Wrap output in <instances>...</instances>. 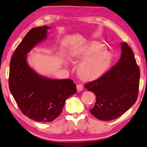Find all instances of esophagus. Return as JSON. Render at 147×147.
Segmentation results:
<instances>
[{"label": "esophagus", "instance_id": "1", "mask_svg": "<svg viewBox=\"0 0 147 147\" xmlns=\"http://www.w3.org/2000/svg\"><path fill=\"white\" fill-rule=\"evenodd\" d=\"M83 89V86L81 84H77V90L78 91H81Z\"/></svg>", "mask_w": 147, "mask_h": 147}]
</instances>
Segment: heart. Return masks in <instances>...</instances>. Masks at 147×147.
Segmentation results:
<instances>
[{"mask_svg": "<svg viewBox=\"0 0 147 147\" xmlns=\"http://www.w3.org/2000/svg\"><path fill=\"white\" fill-rule=\"evenodd\" d=\"M93 51L88 49L83 54V57L88 56L77 67V74L84 80L96 79L103 76L111 64L113 57L109 52L104 51L91 55Z\"/></svg>", "mask_w": 147, "mask_h": 147, "instance_id": "b5f03b06", "label": "heart"}]
</instances>
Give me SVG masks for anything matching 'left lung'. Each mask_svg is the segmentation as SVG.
Returning a JSON list of instances; mask_svg holds the SVG:
<instances>
[{"mask_svg":"<svg viewBox=\"0 0 147 147\" xmlns=\"http://www.w3.org/2000/svg\"><path fill=\"white\" fill-rule=\"evenodd\" d=\"M118 62L98 79L84 85L95 94V106L90 110L98 120H112L126 112L136 101L140 71L132 49L121 43Z\"/></svg>","mask_w":147,"mask_h":147,"instance_id":"8db88e82","label":"left lung"}]
</instances>
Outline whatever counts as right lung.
<instances>
[{
  "instance_id": "obj_1",
  "label": "right lung",
  "mask_w": 147,
  "mask_h": 147,
  "mask_svg": "<svg viewBox=\"0 0 147 147\" xmlns=\"http://www.w3.org/2000/svg\"><path fill=\"white\" fill-rule=\"evenodd\" d=\"M49 26L30 29L11 58L9 87L24 115L39 122H50L62 112L65 101L77 92L71 79H51L37 74L27 63V54L47 38Z\"/></svg>"
}]
</instances>
